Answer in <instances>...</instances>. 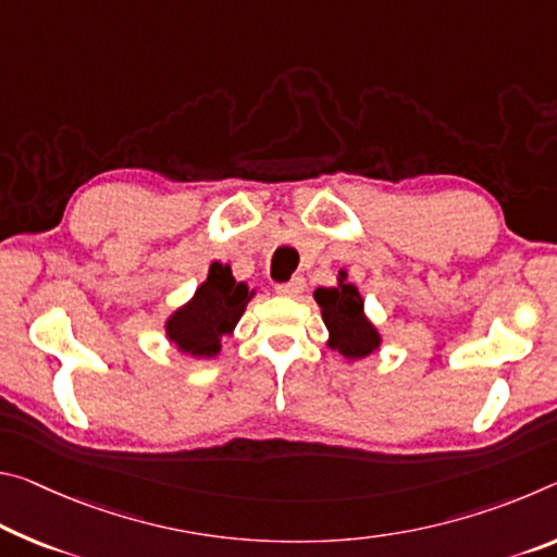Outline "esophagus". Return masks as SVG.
Returning a JSON list of instances; mask_svg holds the SVG:
<instances>
[{"mask_svg":"<svg viewBox=\"0 0 557 557\" xmlns=\"http://www.w3.org/2000/svg\"><path fill=\"white\" fill-rule=\"evenodd\" d=\"M305 287H307L305 277H293L289 282H282V285H277V293L282 297H299L305 293Z\"/></svg>","mask_w":557,"mask_h":557,"instance_id":"obj_1","label":"esophagus"}]
</instances>
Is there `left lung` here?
<instances>
[{
	"instance_id": "left-lung-1",
	"label": "left lung",
	"mask_w": 557,
	"mask_h": 557,
	"mask_svg": "<svg viewBox=\"0 0 557 557\" xmlns=\"http://www.w3.org/2000/svg\"><path fill=\"white\" fill-rule=\"evenodd\" d=\"M314 299L326 326V347L332 351H339L349 361H359L382 347V332L367 317L357 285L347 282V270H339L334 287H317Z\"/></svg>"
}]
</instances>
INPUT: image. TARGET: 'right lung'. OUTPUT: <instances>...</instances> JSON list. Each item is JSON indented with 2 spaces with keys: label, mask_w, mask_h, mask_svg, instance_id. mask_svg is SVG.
<instances>
[{
  "label": "right lung",
  "mask_w": 557,
  "mask_h": 557,
  "mask_svg": "<svg viewBox=\"0 0 557 557\" xmlns=\"http://www.w3.org/2000/svg\"><path fill=\"white\" fill-rule=\"evenodd\" d=\"M255 295L258 293L247 282L233 277L231 264L213 262L188 302L165 317V339L185 357L213 359L223 349V337L235 332Z\"/></svg>",
  "instance_id": "right-lung-1"
}]
</instances>
